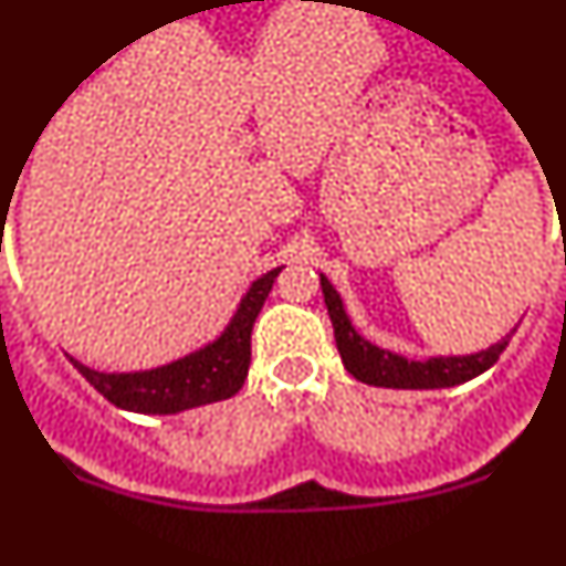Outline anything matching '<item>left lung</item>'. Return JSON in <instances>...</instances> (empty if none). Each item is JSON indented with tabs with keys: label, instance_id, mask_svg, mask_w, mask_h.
Returning <instances> with one entry per match:
<instances>
[{
	"label": "left lung",
	"instance_id": "8db88e82",
	"mask_svg": "<svg viewBox=\"0 0 566 566\" xmlns=\"http://www.w3.org/2000/svg\"><path fill=\"white\" fill-rule=\"evenodd\" d=\"M319 286H323V297H326L328 317L334 326V339H337V352L343 357L345 371L354 379L365 385H377V388H408V391H428V388H453L468 379L479 377L502 357L507 348L510 337L516 334V328L507 337L499 339L496 345H490L484 352L462 354V357H428V359H408L402 354H394L388 348H379L371 339H365L363 334L354 328L352 317L345 312V303L339 297L337 289L332 286V280L326 274H319Z\"/></svg>",
	"mask_w": 566,
	"mask_h": 566
}]
</instances>
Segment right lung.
<instances>
[{
	"label": "right lung",
	"instance_id": "obj_1",
	"mask_svg": "<svg viewBox=\"0 0 566 566\" xmlns=\"http://www.w3.org/2000/svg\"><path fill=\"white\" fill-rule=\"evenodd\" d=\"M280 269L283 266L254 280L238 303V312L232 314L229 326L212 343L187 357L149 368V371L124 374L96 371L78 363L76 357H70V363L98 394H104V399L133 413H181L234 397L249 374L254 319L266 303Z\"/></svg>",
	"mask_w": 566,
	"mask_h": 566
}]
</instances>
